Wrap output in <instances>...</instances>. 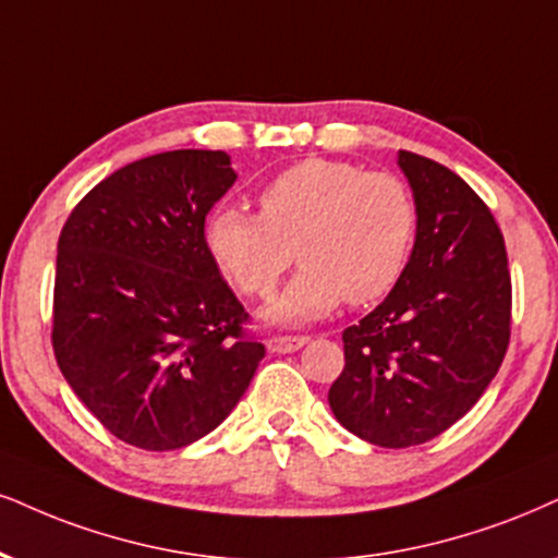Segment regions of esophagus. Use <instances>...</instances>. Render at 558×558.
I'll return each instance as SVG.
<instances>
[{
  "label": "esophagus",
  "mask_w": 558,
  "mask_h": 558,
  "mask_svg": "<svg viewBox=\"0 0 558 558\" xmlns=\"http://www.w3.org/2000/svg\"><path fill=\"white\" fill-rule=\"evenodd\" d=\"M307 341H311L307 336H274V339L266 341V347L271 354H287L298 352V349L305 347Z\"/></svg>",
  "instance_id": "esophagus-1"
}]
</instances>
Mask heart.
Wrapping results in <instances>:
<instances>
[{"label":"heart","mask_w":558,"mask_h":558,"mask_svg":"<svg viewBox=\"0 0 558 558\" xmlns=\"http://www.w3.org/2000/svg\"><path fill=\"white\" fill-rule=\"evenodd\" d=\"M260 215L219 204L204 243L247 298H268L294 260L300 274L268 307L284 326L318 320L343 300L369 305L401 281L416 243L418 209L409 183L343 160H302L274 175L258 196Z\"/></svg>","instance_id":"b5f03b06"}]
</instances>
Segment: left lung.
<instances>
[{"label":"left lung","mask_w":558,"mask_h":558,"mask_svg":"<svg viewBox=\"0 0 558 558\" xmlns=\"http://www.w3.org/2000/svg\"><path fill=\"white\" fill-rule=\"evenodd\" d=\"M418 209L403 277L343 331L333 416L380 447L442 435L489 388L510 347L512 281L505 238L463 178L429 157L398 153Z\"/></svg>","instance_id":"8db88e82"}]
</instances>
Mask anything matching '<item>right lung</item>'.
Masks as SVG:
<instances>
[{"mask_svg": "<svg viewBox=\"0 0 558 558\" xmlns=\"http://www.w3.org/2000/svg\"><path fill=\"white\" fill-rule=\"evenodd\" d=\"M230 155L173 149L95 185L59 235L53 354L123 442L178 450L225 422L264 360L204 243Z\"/></svg>", "mask_w": 558, "mask_h": 558, "instance_id": "obj_1", "label": "right lung"}]
</instances>
